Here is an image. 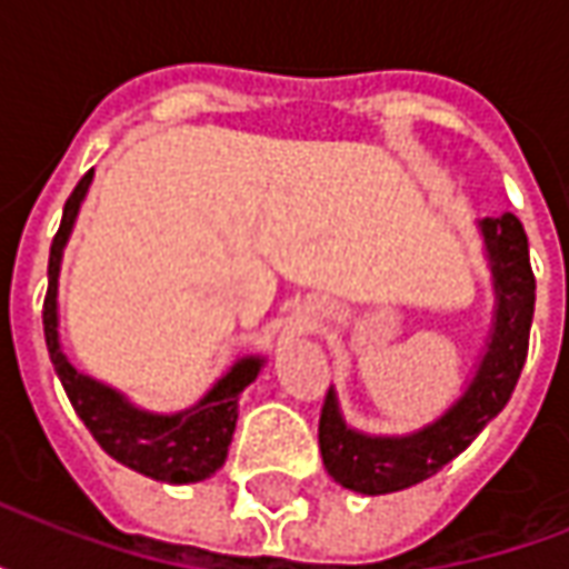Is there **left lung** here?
Returning a JSON list of instances; mask_svg holds the SVG:
<instances>
[{
	"instance_id": "obj_1",
	"label": "left lung",
	"mask_w": 569,
	"mask_h": 569,
	"mask_svg": "<svg viewBox=\"0 0 569 569\" xmlns=\"http://www.w3.org/2000/svg\"><path fill=\"white\" fill-rule=\"evenodd\" d=\"M478 234L493 283V320L472 378L439 418L402 436H375L350 427L332 387L322 406L320 451L326 472L341 488L366 497L415 488L463 453L512 399L527 359L537 280L530 271L525 224L512 212L478 219Z\"/></svg>"
}]
</instances>
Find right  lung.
Segmentation results:
<instances>
[{"label":"right lung","instance_id":"obj_1","mask_svg":"<svg viewBox=\"0 0 569 569\" xmlns=\"http://www.w3.org/2000/svg\"><path fill=\"white\" fill-rule=\"evenodd\" d=\"M91 182L93 170L81 176L76 191L69 194L63 219H60L54 243H51L48 296H44L42 310L44 345H48L57 378L63 383L76 415L84 420V427L91 429V436L100 441V448L109 457H116L118 463L130 466L133 472L163 481V485H194V481L210 478L216 469H222L231 439H234L240 393L259 378V371L264 369V357L259 353L240 357L194 406L170 411V415L133 406L121 390L97 381L72 366V359L63 353V345H60V332H57L60 329L57 286H60L63 249L72 237Z\"/></svg>","mask_w":569,"mask_h":569}]
</instances>
